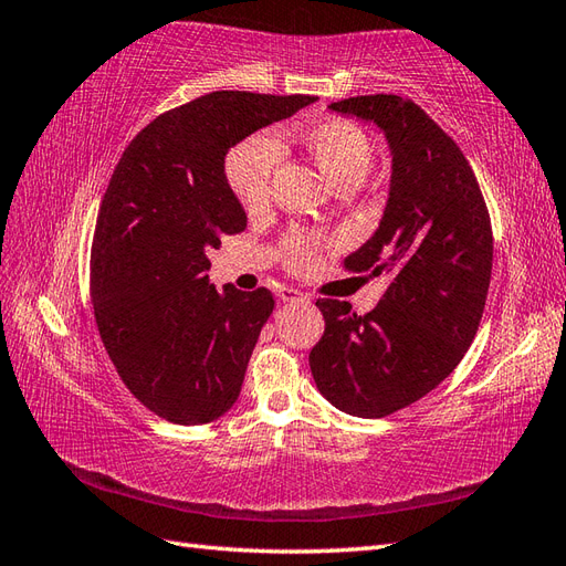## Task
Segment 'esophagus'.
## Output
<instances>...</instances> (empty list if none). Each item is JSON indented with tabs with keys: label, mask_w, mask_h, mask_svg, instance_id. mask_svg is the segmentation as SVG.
I'll return each instance as SVG.
<instances>
[{
	"label": "esophagus",
	"mask_w": 566,
	"mask_h": 566,
	"mask_svg": "<svg viewBox=\"0 0 566 566\" xmlns=\"http://www.w3.org/2000/svg\"><path fill=\"white\" fill-rule=\"evenodd\" d=\"M280 298H282V302H286V304H304V302H308V296L304 292L294 290V286H282Z\"/></svg>",
	"instance_id": "esophagus-1"
}]
</instances>
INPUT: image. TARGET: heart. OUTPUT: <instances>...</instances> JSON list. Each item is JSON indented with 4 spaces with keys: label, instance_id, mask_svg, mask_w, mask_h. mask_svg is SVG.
Here are the masks:
<instances>
[{
    "label": "heart",
    "instance_id": "b5f03b06",
    "mask_svg": "<svg viewBox=\"0 0 566 566\" xmlns=\"http://www.w3.org/2000/svg\"><path fill=\"white\" fill-rule=\"evenodd\" d=\"M296 138L335 189L365 182L375 165V148H371L369 136L347 118H321V122L304 124L296 130ZM280 160L282 146L270 134H255L240 140L228 153L226 179L248 211H258L268 203L272 177ZM316 235L292 231L284 238V262L292 270L308 268L316 260Z\"/></svg>",
    "mask_w": 566,
    "mask_h": 566
}]
</instances>
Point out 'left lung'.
I'll list each match as a JSON object with an SVG mask.
<instances>
[{"mask_svg": "<svg viewBox=\"0 0 566 566\" xmlns=\"http://www.w3.org/2000/svg\"><path fill=\"white\" fill-rule=\"evenodd\" d=\"M371 122L391 150L387 209L350 272L387 274L365 316L318 298L326 331L308 355L318 391L359 418H384L460 365L484 314L494 262L489 211L460 146L411 99L369 94L331 104Z\"/></svg>", "mask_w": 566, "mask_h": 566, "instance_id": "left-lung-1", "label": "left lung"}]
</instances>
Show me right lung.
<instances>
[{"label": "right lung", "mask_w": 566, "mask_h": 566, "mask_svg": "<svg viewBox=\"0 0 566 566\" xmlns=\"http://www.w3.org/2000/svg\"><path fill=\"white\" fill-rule=\"evenodd\" d=\"M314 102L211 92L155 118L116 165L92 243L94 318L128 391L170 423H211L238 401L274 308L264 286L209 284V248L248 226L226 153Z\"/></svg>", "instance_id": "1"}]
</instances>
